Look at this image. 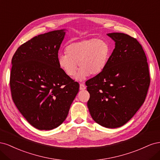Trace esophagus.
<instances>
[{
	"mask_svg": "<svg viewBox=\"0 0 160 160\" xmlns=\"http://www.w3.org/2000/svg\"><path fill=\"white\" fill-rule=\"evenodd\" d=\"M86 89V88H85V85L83 84V83H81L80 85H79V89H80V90H84V89Z\"/></svg>",
	"mask_w": 160,
	"mask_h": 160,
	"instance_id": "1",
	"label": "esophagus"
}]
</instances>
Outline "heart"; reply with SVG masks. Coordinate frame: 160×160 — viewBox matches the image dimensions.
Listing matches in <instances>:
<instances>
[{"mask_svg": "<svg viewBox=\"0 0 160 160\" xmlns=\"http://www.w3.org/2000/svg\"><path fill=\"white\" fill-rule=\"evenodd\" d=\"M66 52L58 55V65L67 76L72 77L78 69V63L80 70L75 79L83 81L89 74L98 75L104 69L110 47L104 40L88 38L70 42L66 47Z\"/></svg>", "mask_w": 160, "mask_h": 160, "instance_id": "heart-1", "label": "heart"}]
</instances>
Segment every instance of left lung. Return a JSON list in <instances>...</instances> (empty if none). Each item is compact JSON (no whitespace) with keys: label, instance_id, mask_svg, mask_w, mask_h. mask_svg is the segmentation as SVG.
Returning <instances> with one entry per match:
<instances>
[{"label":"left lung","instance_id":"left-lung-1","mask_svg":"<svg viewBox=\"0 0 160 160\" xmlns=\"http://www.w3.org/2000/svg\"><path fill=\"white\" fill-rule=\"evenodd\" d=\"M115 49L104 69L86 82L90 94L88 107L101 126L125 125L141 108L150 83L147 58L135 38L121 32L107 34Z\"/></svg>","mask_w":160,"mask_h":160}]
</instances>
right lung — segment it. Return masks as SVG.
Here are the masks:
<instances>
[{"label": "right lung", "instance_id": "add662e5", "mask_svg": "<svg viewBox=\"0 0 160 160\" xmlns=\"http://www.w3.org/2000/svg\"><path fill=\"white\" fill-rule=\"evenodd\" d=\"M65 29L36 36L18 48L12 59L10 86L17 109L32 126L51 130L64 122L79 85L58 65Z\"/></svg>", "mask_w": 160, "mask_h": 160}]
</instances>
